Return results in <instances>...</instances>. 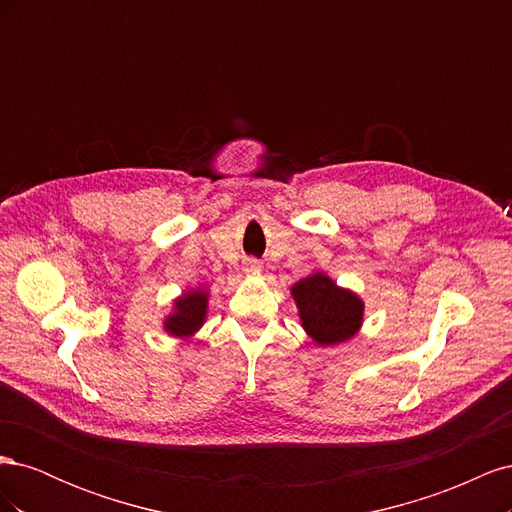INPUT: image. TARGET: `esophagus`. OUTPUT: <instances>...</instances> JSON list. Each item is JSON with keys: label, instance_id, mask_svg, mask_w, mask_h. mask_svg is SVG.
<instances>
[{"label": "esophagus", "instance_id": "34e87169", "mask_svg": "<svg viewBox=\"0 0 512 512\" xmlns=\"http://www.w3.org/2000/svg\"><path fill=\"white\" fill-rule=\"evenodd\" d=\"M262 269V265L258 260H245L243 262V271L245 273H256V271H260Z\"/></svg>", "mask_w": 512, "mask_h": 512}]
</instances>
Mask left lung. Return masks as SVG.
I'll list each match as a JSON object with an SVG mask.
<instances>
[{"label":"left lung","mask_w":512,"mask_h":512,"mask_svg":"<svg viewBox=\"0 0 512 512\" xmlns=\"http://www.w3.org/2000/svg\"><path fill=\"white\" fill-rule=\"evenodd\" d=\"M299 309L301 327L318 346H335L352 339L363 324L365 303L348 288L337 286L327 273L316 271L290 288Z\"/></svg>","instance_id":"left-lung-1"}]
</instances>
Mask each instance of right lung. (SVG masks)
I'll return each mask as SVG.
<instances>
[{"label": "right lung", "instance_id": "1", "mask_svg": "<svg viewBox=\"0 0 512 512\" xmlns=\"http://www.w3.org/2000/svg\"><path fill=\"white\" fill-rule=\"evenodd\" d=\"M209 290L190 288L173 301V312L164 318V331L177 339H190L205 324Z\"/></svg>", "mask_w": 512, "mask_h": 512}]
</instances>
